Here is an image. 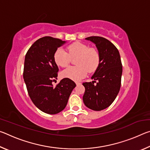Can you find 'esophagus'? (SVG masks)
<instances>
[{
  "label": "esophagus",
  "instance_id": "34e87169",
  "mask_svg": "<svg viewBox=\"0 0 150 150\" xmlns=\"http://www.w3.org/2000/svg\"><path fill=\"white\" fill-rule=\"evenodd\" d=\"M75 83H76V85H79L81 83L79 82V81H76V82H75Z\"/></svg>",
  "mask_w": 150,
  "mask_h": 150
}]
</instances>
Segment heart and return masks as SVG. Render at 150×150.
Wrapping results in <instances>:
<instances>
[{
	"label": "heart",
	"mask_w": 150,
	"mask_h": 150,
	"mask_svg": "<svg viewBox=\"0 0 150 150\" xmlns=\"http://www.w3.org/2000/svg\"><path fill=\"white\" fill-rule=\"evenodd\" d=\"M67 52L62 48L55 51L54 58L58 66L66 67L71 59L76 57V66L69 67L62 72L63 77L79 81L85 77L88 71L93 73L97 69L100 63V54L95 47H89L84 43L73 42L67 47Z\"/></svg>",
	"instance_id": "1"
}]
</instances>
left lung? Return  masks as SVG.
<instances>
[{"label": "left lung", "mask_w": 150, "mask_h": 150, "mask_svg": "<svg viewBox=\"0 0 150 150\" xmlns=\"http://www.w3.org/2000/svg\"><path fill=\"white\" fill-rule=\"evenodd\" d=\"M96 45L100 54V63L92 76V82H84L83 100L91 110L99 111L108 107L118 95L121 86L122 65L117 48L109 40L100 36L85 38ZM97 84L94 85V83Z\"/></svg>", "instance_id": "obj_1"}]
</instances>
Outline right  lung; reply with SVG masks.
Here are the masks:
<instances>
[{
    "label": "right lung",
    "instance_id": "obj_1",
    "mask_svg": "<svg viewBox=\"0 0 150 150\" xmlns=\"http://www.w3.org/2000/svg\"><path fill=\"white\" fill-rule=\"evenodd\" d=\"M65 42L50 36L36 40L25 56L23 77L28 93L38 108L49 115H55L65 108L76 84L64 78L54 87L58 67L54 55L55 51Z\"/></svg>",
    "mask_w": 150,
    "mask_h": 150
}]
</instances>
